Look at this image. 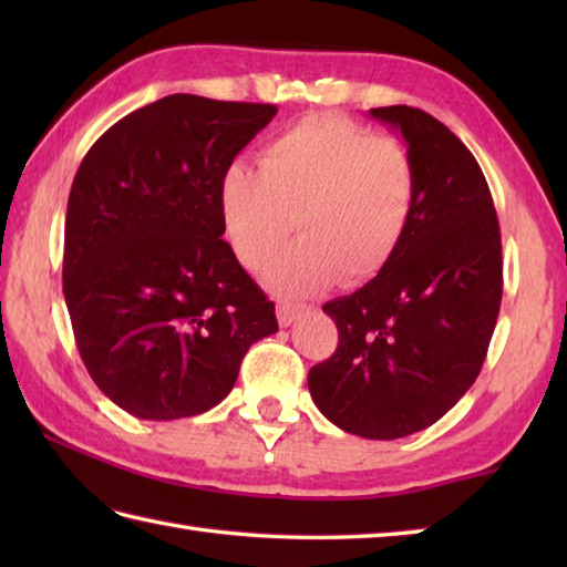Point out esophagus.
<instances>
[{"label":"esophagus","instance_id":"1","mask_svg":"<svg viewBox=\"0 0 567 567\" xmlns=\"http://www.w3.org/2000/svg\"><path fill=\"white\" fill-rule=\"evenodd\" d=\"M307 311V307L302 305H292V302H277V321L280 327H292V323L302 317Z\"/></svg>","mask_w":567,"mask_h":567}]
</instances>
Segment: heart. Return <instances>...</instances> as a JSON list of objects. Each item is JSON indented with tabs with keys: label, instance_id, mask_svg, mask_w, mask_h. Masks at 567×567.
I'll return each instance as SVG.
<instances>
[{
	"label": "heart",
	"instance_id": "b5f03b06",
	"mask_svg": "<svg viewBox=\"0 0 567 567\" xmlns=\"http://www.w3.org/2000/svg\"><path fill=\"white\" fill-rule=\"evenodd\" d=\"M419 197L414 155L343 116L297 122L260 151L258 171L231 165L216 202L236 260L258 270L292 231L265 280L280 295H311L343 275L365 282L400 250Z\"/></svg>",
	"mask_w": 567,
	"mask_h": 567
}]
</instances>
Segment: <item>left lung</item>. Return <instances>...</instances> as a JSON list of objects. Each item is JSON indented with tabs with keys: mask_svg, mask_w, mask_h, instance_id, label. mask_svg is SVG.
<instances>
[{
	"mask_svg": "<svg viewBox=\"0 0 567 567\" xmlns=\"http://www.w3.org/2000/svg\"><path fill=\"white\" fill-rule=\"evenodd\" d=\"M370 116L402 131L414 155L416 212L388 268L323 305L339 348L307 380L331 424L392 441L436 424L483 370L502 305V236L487 179L449 126L406 104Z\"/></svg>",
	"mask_w": 567,
	"mask_h": 567,
	"instance_id": "left-lung-1",
	"label": "left lung"
}]
</instances>
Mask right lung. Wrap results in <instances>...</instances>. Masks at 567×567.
I'll list each match as a JSON object with an SVG mask.
<instances>
[{
	"label": "right lung",
	"instance_id": "add662e5",
	"mask_svg": "<svg viewBox=\"0 0 567 567\" xmlns=\"http://www.w3.org/2000/svg\"><path fill=\"white\" fill-rule=\"evenodd\" d=\"M275 104L171 94L84 155L65 216L63 295L94 384L148 421L195 416L231 392L275 305L221 238V175Z\"/></svg>",
	"mask_w": 567,
	"mask_h": 567
}]
</instances>
